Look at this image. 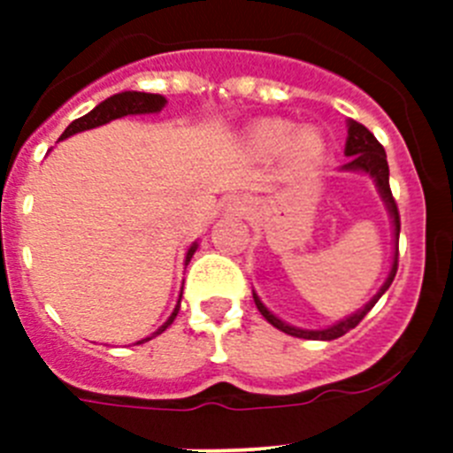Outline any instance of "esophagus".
<instances>
[{
  "label": "esophagus",
  "instance_id": "obj_1",
  "mask_svg": "<svg viewBox=\"0 0 453 453\" xmlns=\"http://www.w3.org/2000/svg\"><path fill=\"white\" fill-rule=\"evenodd\" d=\"M226 211H229V213H245L247 202L242 197H229V202H226Z\"/></svg>",
  "mask_w": 453,
  "mask_h": 453
}]
</instances>
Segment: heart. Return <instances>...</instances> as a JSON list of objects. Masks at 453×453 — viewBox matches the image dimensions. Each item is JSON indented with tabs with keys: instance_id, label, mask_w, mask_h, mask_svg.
Returning <instances> with one entry per match:
<instances>
[{
	"instance_id": "obj_1",
	"label": "heart",
	"mask_w": 453,
	"mask_h": 453,
	"mask_svg": "<svg viewBox=\"0 0 453 453\" xmlns=\"http://www.w3.org/2000/svg\"><path fill=\"white\" fill-rule=\"evenodd\" d=\"M247 145L258 156H276L286 151L295 165H313L324 151L322 135L315 129H297L295 122L283 118H267L247 131Z\"/></svg>"
}]
</instances>
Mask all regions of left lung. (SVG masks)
Masks as SVG:
<instances>
[{"instance_id": "left-lung-1", "label": "left lung", "mask_w": 453, "mask_h": 453, "mask_svg": "<svg viewBox=\"0 0 453 453\" xmlns=\"http://www.w3.org/2000/svg\"><path fill=\"white\" fill-rule=\"evenodd\" d=\"M345 156H349V161L342 165V170L345 172H365V174H370L372 179H374L376 188H379V195H381L383 203H386L388 213H390L392 218V226H395V256H392V267H390V274H388L386 283L381 286V290L376 292L374 297L370 299V302L365 303V306L361 308V311H356L354 315H349V318L340 319L338 324H334V326H326V329H318V331H311V329H297V326H290V324L281 322V319L276 318V315H272L270 311L265 308V303L258 299V295L254 292V302H256V308L261 311L263 318L267 319V322L272 324V326H276L279 331H283V334L288 335H295V338H303V340H335L340 338V335H345L347 331H351L354 326H358V322H361L363 318H365L367 313H370L372 308H374V303L381 299L383 292L390 288L392 279H395V274H397V256H399V226H402V222H399V211H397V202H395V197H392V190H390V170H388V161H386V150H383V145L379 142V140L374 138V134H372L370 129H365L363 124L354 122V119H349V129H347V145H345Z\"/></svg>"}]
</instances>
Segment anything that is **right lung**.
<instances>
[{
	"label": "right lung",
	"mask_w": 453,
	"mask_h": 453,
	"mask_svg": "<svg viewBox=\"0 0 453 453\" xmlns=\"http://www.w3.org/2000/svg\"><path fill=\"white\" fill-rule=\"evenodd\" d=\"M167 99L163 97V95H151V92H135V90H127V92H119V95H113V97L104 99L102 104H97V106L92 108L90 113H86L83 118L74 119V122L67 127L65 131L61 134V140L63 138H70V135L79 134V131H88V129H95V127H102V124L111 122V119H118V118H124V115H142V113H158L163 106H165ZM197 251V242H192V247L188 250L186 254V265L190 263L192 254ZM179 303H181V295H179V302H177V308L172 311V315L167 318V322L163 324L161 329L156 331V334H151L150 338H142L138 340L135 345H142V342H147V340L156 338V335H161L163 331L170 326L172 322H174V318H177L179 313Z\"/></svg>",
	"instance_id": "add662e5"
}]
</instances>
